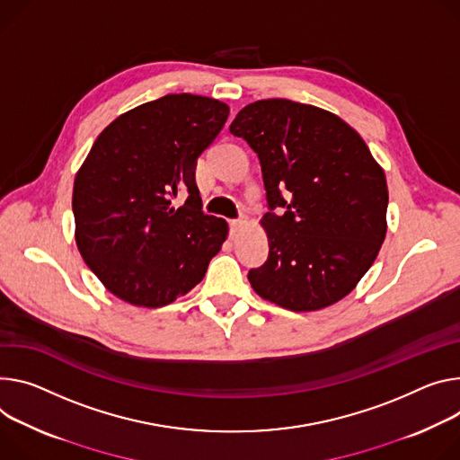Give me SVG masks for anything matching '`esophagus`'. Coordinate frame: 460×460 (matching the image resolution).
Listing matches in <instances>:
<instances>
[{
	"mask_svg": "<svg viewBox=\"0 0 460 460\" xmlns=\"http://www.w3.org/2000/svg\"><path fill=\"white\" fill-rule=\"evenodd\" d=\"M247 220L245 218H240V220H233L231 222V229H233V233H238V231H242V229H245L247 227Z\"/></svg>",
	"mask_w": 460,
	"mask_h": 460,
	"instance_id": "obj_1",
	"label": "esophagus"
}]
</instances>
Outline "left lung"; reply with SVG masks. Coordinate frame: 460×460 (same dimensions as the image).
I'll use <instances>...</instances> for the list:
<instances>
[{
    "label": "left lung",
    "instance_id": "obj_1",
    "mask_svg": "<svg viewBox=\"0 0 460 460\" xmlns=\"http://www.w3.org/2000/svg\"><path fill=\"white\" fill-rule=\"evenodd\" d=\"M229 130L257 152L270 207L261 220L270 255L247 275L253 289L291 312L341 301L385 240L384 169L352 127L312 104L257 101Z\"/></svg>",
    "mask_w": 460,
    "mask_h": 460
}]
</instances>
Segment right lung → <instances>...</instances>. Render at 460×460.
Segmentation results:
<instances>
[{
  "mask_svg": "<svg viewBox=\"0 0 460 460\" xmlns=\"http://www.w3.org/2000/svg\"><path fill=\"white\" fill-rule=\"evenodd\" d=\"M227 115L217 99L164 95L119 115L93 143L73 185L75 240L115 297L159 308L205 277L229 226L201 211L194 171ZM181 190L190 196L176 208Z\"/></svg>",
  "mask_w": 460,
  "mask_h": 460,
  "instance_id": "right-lung-1",
  "label": "right lung"
}]
</instances>
